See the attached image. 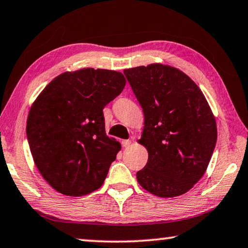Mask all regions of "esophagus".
<instances>
[{"label":"esophagus","instance_id":"34e87169","mask_svg":"<svg viewBox=\"0 0 248 248\" xmlns=\"http://www.w3.org/2000/svg\"><path fill=\"white\" fill-rule=\"evenodd\" d=\"M122 144H123L124 147H128L132 144V140H124L123 142H122Z\"/></svg>","mask_w":248,"mask_h":248}]
</instances>
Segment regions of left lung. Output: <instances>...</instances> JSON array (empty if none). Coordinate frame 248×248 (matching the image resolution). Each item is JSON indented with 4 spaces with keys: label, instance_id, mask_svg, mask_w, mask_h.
Wrapping results in <instances>:
<instances>
[{
    "label": "left lung",
    "instance_id": "8db88e82",
    "mask_svg": "<svg viewBox=\"0 0 248 248\" xmlns=\"http://www.w3.org/2000/svg\"><path fill=\"white\" fill-rule=\"evenodd\" d=\"M124 74L144 112L139 142L148 159L136 173L137 182L158 197L188 192L204 175L216 145V121L206 98L172 66L150 64Z\"/></svg>",
    "mask_w": 248,
    "mask_h": 248
}]
</instances>
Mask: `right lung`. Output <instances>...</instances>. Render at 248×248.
<instances>
[{"label": "right lung", "mask_w": 248, "mask_h": 248, "mask_svg": "<svg viewBox=\"0 0 248 248\" xmlns=\"http://www.w3.org/2000/svg\"><path fill=\"white\" fill-rule=\"evenodd\" d=\"M126 81L116 71L82 68L48 83L31 106L26 135L42 176L61 194L100 188L121 144L105 133L103 108Z\"/></svg>", "instance_id": "right-lung-1"}]
</instances>
